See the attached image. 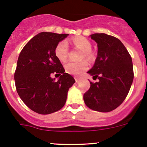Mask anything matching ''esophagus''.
<instances>
[{
    "mask_svg": "<svg viewBox=\"0 0 147 147\" xmlns=\"http://www.w3.org/2000/svg\"><path fill=\"white\" fill-rule=\"evenodd\" d=\"M75 81H76V82H79L80 81V78H78V77H75Z\"/></svg>",
    "mask_w": 147,
    "mask_h": 147,
    "instance_id": "obj_1",
    "label": "esophagus"
}]
</instances>
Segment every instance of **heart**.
<instances>
[{
    "instance_id": "heart-1",
    "label": "heart",
    "mask_w": 147,
    "mask_h": 147,
    "mask_svg": "<svg viewBox=\"0 0 147 147\" xmlns=\"http://www.w3.org/2000/svg\"><path fill=\"white\" fill-rule=\"evenodd\" d=\"M72 44L75 47H78L82 50L81 53L80 58L84 57L92 60L93 58V53L92 52L91 42L84 37H76L74 38L72 40ZM69 53V47L67 42L65 40L60 41L56 45L55 48V54L56 57L62 62H64L67 60ZM88 67V63L86 60H83L79 62L69 61L65 65V69L67 72L74 75H79L84 72Z\"/></svg>"
}]
</instances>
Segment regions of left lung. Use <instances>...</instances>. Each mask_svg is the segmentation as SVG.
I'll list each match as a JSON object with an SVG mask.
<instances>
[{"instance_id":"obj_1","label":"left lung","mask_w":147,"mask_h":147,"mask_svg":"<svg viewBox=\"0 0 147 147\" xmlns=\"http://www.w3.org/2000/svg\"><path fill=\"white\" fill-rule=\"evenodd\" d=\"M91 38L97 43V57L88 73L98 82H90L84 94L90 109L108 112L119 106L128 94L134 71L131 57L118 38L105 33H94Z\"/></svg>"}]
</instances>
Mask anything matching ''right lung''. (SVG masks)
Segmentation results:
<instances>
[{
  "label": "right lung",
  "instance_id": "add662e5",
  "mask_svg": "<svg viewBox=\"0 0 147 147\" xmlns=\"http://www.w3.org/2000/svg\"><path fill=\"white\" fill-rule=\"evenodd\" d=\"M67 35L40 32L28 41L19 55L14 74L16 90L28 107L40 115L63 108L68 90L75 82L65 72L55 54L56 45ZM53 74L60 75L58 81L51 78Z\"/></svg>",
  "mask_w": 147,
  "mask_h": 147
}]
</instances>
